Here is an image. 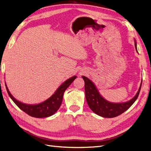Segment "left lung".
Masks as SVG:
<instances>
[{"mask_svg":"<svg viewBox=\"0 0 151 151\" xmlns=\"http://www.w3.org/2000/svg\"><path fill=\"white\" fill-rule=\"evenodd\" d=\"M135 46L137 50L136 42ZM82 77L84 81L86 99L89 108L98 115L104 118L115 117L127 110L137 99L142 86L141 83L137 93L130 101L123 103H113L106 101L99 94L92 81L85 76H82Z\"/></svg>","mask_w":151,"mask_h":151,"instance_id":"left-lung-1","label":"left lung"}]
</instances>
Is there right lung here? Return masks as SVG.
I'll return each mask as SVG.
<instances>
[{
	"mask_svg": "<svg viewBox=\"0 0 151 151\" xmlns=\"http://www.w3.org/2000/svg\"><path fill=\"white\" fill-rule=\"evenodd\" d=\"M76 77L77 76H73L70 79H67L59 87L56 92L50 98L42 103L35 105L26 104L18 101L11 95L6 84V87L9 96L21 110L31 116L35 118H45L52 116L59 109L62 104L63 93Z\"/></svg>",
	"mask_w": 151,
	"mask_h": 151,
	"instance_id": "right-lung-1",
	"label": "right lung"
}]
</instances>
